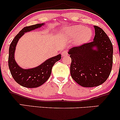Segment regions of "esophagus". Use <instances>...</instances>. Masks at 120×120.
Listing matches in <instances>:
<instances>
[{
    "label": "esophagus",
    "instance_id": "34e87169",
    "mask_svg": "<svg viewBox=\"0 0 120 120\" xmlns=\"http://www.w3.org/2000/svg\"><path fill=\"white\" fill-rule=\"evenodd\" d=\"M61 55L63 57L68 55V51L67 50H64L61 52Z\"/></svg>",
    "mask_w": 120,
    "mask_h": 120
}]
</instances>
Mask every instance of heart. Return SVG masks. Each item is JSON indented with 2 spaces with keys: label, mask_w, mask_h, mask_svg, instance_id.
<instances>
[{
  "label": "heart",
  "mask_w": 120,
  "mask_h": 120,
  "mask_svg": "<svg viewBox=\"0 0 120 120\" xmlns=\"http://www.w3.org/2000/svg\"><path fill=\"white\" fill-rule=\"evenodd\" d=\"M67 35L72 38H76L75 43L78 45L87 43L91 38L93 33L90 29L85 28L82 25H76L66 29Z\"/></svg>",
  "instance_id": "b5f03b06"
}]
</instances>
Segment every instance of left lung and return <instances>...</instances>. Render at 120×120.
I'll list each match as a JSON object with an SVG mask.
<instances>
[{
  "label": "left lung",
  "mask_w": 120,
  "mask_h": 120,
  "mask_svg": "<svg viewBox=\"0 0 120 120\" xmlns=\"http://www.w3.org/2000/svg\"><path fill=\"white\" fill-rule=\"evenodd\" d=\"M94 41L69 49L71 78L81 86H99L108 78L113 64V46L102 29L94 26Z\"/></svg>",
  "instance_id": "1"
}]
</instances>
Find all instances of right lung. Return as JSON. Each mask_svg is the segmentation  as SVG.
Listing matches in <instances>:
<instances>
[{
	"label": "right lung",
	"mask_w": 120,
	"mask_h": 120,
	"mask_svg": "<svg viewBox=\"0 0 120 120\" xmlns=\"http://www.w3.org/2000/svg\"><path fill=\"white\" fill-rule=\"evenodd\" d=\"M44 24H38L24 27L12 41L9 49L8 66L12 76L21 86L27 88L38 87L48 80L51 74L52 68L56 62L61 59V55L49 58L35 68L24 69L18 65L15 60L16 46L20 38L25 34L41 27Z\"/></svg>",
	"instance_id": "obj_1"
}]
</instances>
